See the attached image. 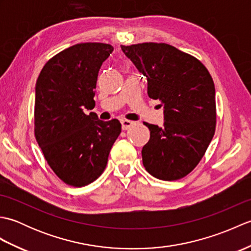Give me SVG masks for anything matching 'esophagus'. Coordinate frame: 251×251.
I'll return each instance as SVG.
<instances>
[{
	"instance_id": "34e87169",
	"label": "esophagus",
	"mask_w": 251,
	"mask_h": 251,
	"mask_svg": "<svg viewBox=\"0 0 251 251\" xmlns=\"http://www.w3.org/2000/svg\"><path fill=\"white\" fill-rule=\"evenodd\" d=\"M122 123V128L123 130H127L128 128H130V127L135 124V122L132 121H129V120H122L121 121Z\"/></svg>"
}]
</instances>
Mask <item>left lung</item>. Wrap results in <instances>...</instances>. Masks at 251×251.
I'll return each instance as SVG.
<instances>
[{
  "mask_svg": "<svg viewBox=\"0 0 251 251\" xmlns=\"http://www.w3.org/2000/svg\"><path fill=\"white\" fill-rule=\"evenodd\" d=\"M123 52L147 77L148 95L161 101L164 125L145 123L150 140L142 148L147 172L173 181L193 170L216 130V90L206 67L165 43L122 45Z\"/></svg>",
  "mask_w": 251,
  "mask_h": 251,
  "instance_id": "left-lung-1",
  "label": "left lung"
}]
</instances>
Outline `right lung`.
<instances>
[{
  "instance_id": "right-lung-1",
  "label": "right lung",
  "mask_w": 251,
  "mask_h": 251,
  "mask_svg": "<svg viewBox=\"0 0 251 251\" xmlns=\"http://www.w3.org/2000/svg\"><path fill=\"white\" fill-rule=\"evenodd\" d=\"M113 51L104 43H81L46 62L35 85L34 135L57 177L84 186L103 173L121 134L119 120L103 122L94 112L99 69Z\"/></svg>"
}]
</instances>
